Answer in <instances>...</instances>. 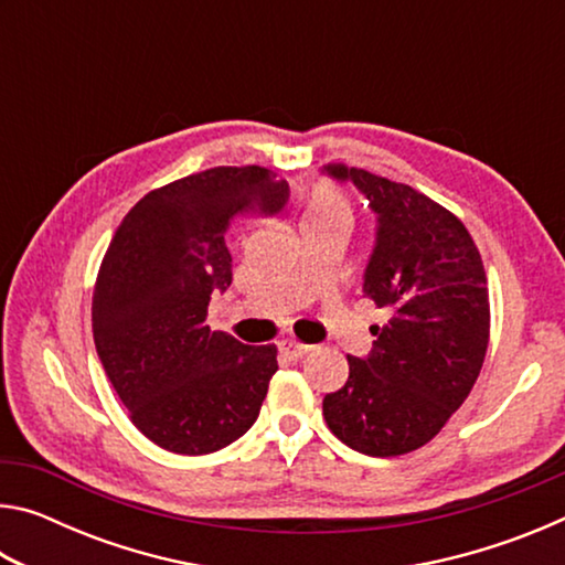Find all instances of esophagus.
I'll return each instance as SVG.
<instances>
[{"mask_svg":"<svg viewBox=\"0 0 565 565\" xmlns=\"http://www.w3.org/2000/svg\"><path fill=\"white\" fill-rule=\"evenodd\" d=\"M279 349H281V353H284L286 359H301V356H306V353L311 351V347H306V343H299L296 339H284L279 343Z\"/></svg>","mask_w":565,"mask_h":565,"instance_id":"esophagus-1","label":"esophagus"}]
</instances>
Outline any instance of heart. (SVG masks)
<instances>
[{
	"instance_id": "1",
	"label": "heart",
	"mask_w": 565,
	"mask_h": 565,
	"mask_svg": "<svg viewBox=\"0 0 565 565\" xmlns=\"http://www.w3.org/2000/svg\"><path fill=\"white\" fill-rule=\"evenodd\" d=\"M319 222H333V224H347L351 222V204L341 191L331 186H319L313 191L309 204L303 209V222L301 224H319Z\"/></svg>"
}]
</instances>
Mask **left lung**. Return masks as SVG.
Here are the masks:
<instances>
[{
  "mask_svg": "<svg viewBox=\"0 0 565 565\" xmlns=\"http://www.w3.org/2000/svg\"><path fill=\"white\" fill-rule=\"evenodd\" d=\"M376 214L363 296L388 311L366 356H349V381L323 396L333 436L366 456L416 451L471 394L489 347V289L481 254L458 218L416 189L327 164Z\"/></svg>",
  "mask_w": 565,
  "mask_h": 565,
  "instance_id": "obj_1",
  "label": "left lung"
}]
</instances>
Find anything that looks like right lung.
<instances>
[{
  "label": "right lung",
  "mask_w": 565,
  "mask_h": 565,
  "mask_svg": "<svg viewBox=\"0 0 565 565\" xmlns=\"http://www.w3.org/2000/svg\"><path fill=\"white\" fill-rule=\"evenodd\" d=\"M286 196L269 169H206L149 191L104 254L92 301L99 361L134 426L167 451H218L259 418L276 347L212 331L206 311L232 284L236 218L279 212Z\"/></svg>",
  "instance_id": "add662e5"
}]
</instances>
